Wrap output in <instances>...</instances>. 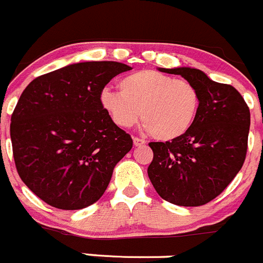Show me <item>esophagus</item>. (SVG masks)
I'll list each match as a JSON object with an SVG mask.
<instances>
[{"mask_svg": "<svg viewBox=\"0 0 263 263\" xmlns=\"http://www.w3.org/2000/svg\"><path fill=\"white\" fill-rule=\"evenodd\" d=\"M133 143H134V146H136V147H142V146H144V144H146V141H144V139H141V138H137V137H134Z\"/></svg>", "mask_w": 263, "mask_h": 263, "instance_id": "esophagus-1", "label": "esophagus"}]
</instances>
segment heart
<instances>
[{
    "label": "heart",
    "instance_id": "obj_1",
    "mask_svg": "<svg viewBox=\"0 0 263 263\" xmlns=\"http://www.w3.org/2000/svg\"><path fill=\"white\" fill-rule=\"evenodd\" d=\"M120 91L102 90L101 106L119 127H132L142 114L143 129L160 141H174L191 129L200 97L186 80L143 69L122 77Z\"/></svg>",
    "mask_w": 263,
    "mask_h": 263
}]
</instances>
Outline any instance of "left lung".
I'll use <instances>...</instances> for the list:
<instances>
[{"instance_id":"1","label":"left lung","mask_w":263,"mask_h":263,"mask_svg":"<svg viewBox=\"0 0 263 263\" xmlns=\"http://www.w3.org/2000/svg\"><path fill=\"white\" fill-rule=\"evenodd\" d=\"M181 74L196 87L199 111L191 129L172 142H151L147 173L157 194L179 206H199L218 196L241 169L251 114L240 92L191 67L157 68Z\"/></svg>"}]
</instances>
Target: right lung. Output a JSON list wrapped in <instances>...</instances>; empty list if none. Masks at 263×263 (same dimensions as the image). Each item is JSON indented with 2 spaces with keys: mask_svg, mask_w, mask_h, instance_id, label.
<instances>
[{
  "mask_svg": "<svg viewBox=\"0 0 263 263\" xmlns=\"http://www.w3.org/2000/svg\"><path fill=\"white\" fill-rule=\"evenodd\" d=\"M129 69L119 62H80L37 77L22 92L10 125L16 171L54 208L98 201L133 147L99 102L104 86Z\"/></svg>",
  "mask_w": 263,
  "mask_h": 263,
  "instance_id": "add662e5",
  "label": "right lung"
}]
</instances>
